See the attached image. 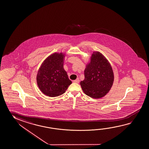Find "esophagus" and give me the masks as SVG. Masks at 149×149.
<instances>
[{
  "mask_svg": "<svg viewBox=\"0 0 149 149\" xmlns=\"http://www.w3.org/2000/svg\"><path fill=\"white\" fill-rule=\"evenodd\" d=\"M79 78H77V79H76V80L73 81V83H79Z\"/></svg>",
  "mask_w": 149,
  "mask_h": 149,
  "instance_id": "34e87169",
  "label": "esophagus"
}]
</instances>
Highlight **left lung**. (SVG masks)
Wrapping results in <instances>:
<instances>
[{"label":"left lung","mask_w":149,"mask_h":149,"mask_svg":"<svg viewBox=\"0 0 149 149\" xmlns=\"http://www.w3.org/2000/svg\"><path fill=\"white\" fill-rule=\"evenodd\" d=\"M80 82L83 92L93 98H100L109 92L114 82V73L108 59L98 51L93 53Z\"/></svg>","instance_id":"8db88e82"}]
</instances>
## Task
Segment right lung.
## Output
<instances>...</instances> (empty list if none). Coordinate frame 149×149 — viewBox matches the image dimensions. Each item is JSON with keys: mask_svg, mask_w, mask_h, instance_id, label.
I'll use <instances>...</instances> for the list:
<instances>
[{"mask_svg": "<svg viewBox=\"0 0 149 149\" xmlns=\"http://www.w3.org/2000/svg\"><path fill=\"white\" fill-rule=\"evenodd\" d=\"M64 53H54L43 61L37 74L40 91L47 96L56 97L64 94L72 83L64 69Z\"/></svg>", "mask_w": 149, "mask_h": 149, "instance_id": "obj_1", "label": "right lung"}]
</instances>
